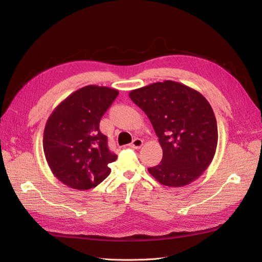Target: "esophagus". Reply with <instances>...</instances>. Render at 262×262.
I'll return each instance as SVG.
<instances>
[{
  "mask_svg": "<svg viewBox=\"0 0 262 262\" xmlns=\"http://www.w3.org/2000/svg\"><path fill=\"white\" fill-rule=\"evenodd\" d=\"M142 145H143V140L140 138H136L131 143V147H133V148H140Z\"/></svg>",
  "mask_w": 262,
  "mask_h": 262,
  "instance_id": "obj_1",
  "label": "esophagus"
}]
</instances>
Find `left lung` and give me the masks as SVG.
I'll list each match as a JSON object with an SVG mask.
<instances>
[{
	"label": "left lung",
	"mask_w": 262,
	"mask_h": 262,
	"mask_svg": "<svg viewBox=\"0 0 262 262\" xmlns=\"http://www.w3.org/2000/svg\"><path fill=\"white\" fill-rule=\"evenodd\" d=\"M129 96L148 117L163 148L161 163L147 168L160 184L182 187L199 178L217 145V124L202 95L173 81L157 82Z\"/></svg>",
	"instance_id": "8db88e82"
}]
</instances>
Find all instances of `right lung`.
<instances>
[{
  "label": "right lung",
  "instance_id": "1",
  "mask_svg": "<svg viewBox=\"0 0 262 262\" xmlns=\"http://www.w3.org/2000/svg\"><path fill=\"white\" fill-rule=\"evenodd\" d=\"M118 91L89 85L72 93L53 110L43 132V152L53 175L70 188L89 190L110 173L117 155L99 130L101 117Z\"/></svg>",
  "mask_w": 262,
  "mask_h": 262
}]
</instances>
